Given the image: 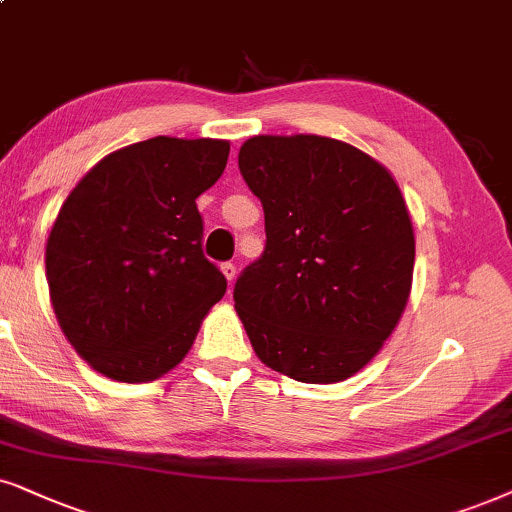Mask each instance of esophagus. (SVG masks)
I'll return each instance as SVG.
<instances>
[{"mask_svg":"<svg viewBox=\"0 0 512 512\" xmlns=\"http://www.w3.org/2000/svg\"><path fill=\"white\" fill-rule=\"evenodd\" d=\"M222 274L226 276V281H234V278H236V274H238V271H236V264L234 262H224L222 264Z\"/></svg>","mask_w":512,"mask_h":512,"instance_id":"34e87169","label":"esophagus"}]
</instances>
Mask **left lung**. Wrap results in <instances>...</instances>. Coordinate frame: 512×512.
<instances>
[{
	"instance_id": "8db88e82",
	"label": "left lung",
	"mask_w": 512,
	"mask_h": 512,
	"mask_svg": "<svg viewBox=\"0 0 512 512\" xmlns=\"http://www.w3.org/2000/svg\"><path fill=\"white\" fill-rule=\"evenodd\" d=\"M238 167L267 231L234 288L252 349L300 383L352 378L409 302L416 238L397 181L368 153L316 134L252 137Z\"/></svg>"
}]
</instances>
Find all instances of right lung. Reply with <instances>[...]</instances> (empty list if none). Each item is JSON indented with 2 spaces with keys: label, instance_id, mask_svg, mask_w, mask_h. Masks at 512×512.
Instances as JSON below:
<instances>
[{
  "label": "right lung",
  "instance_id": "right-lung-1",
  "mask_svg": "<svg viewBox=\"0 0 512 512\" xmlns=\"http://www.w3.org/2000/svg\"><path fill=\"white\" fill-rule=\"evenodd\" d=\"M229 141L153 137L77 181L47 241L54 314L75 352L118 383H151L189 354L226 293L203 255L196 198L222 177Z\"/></svg>",
  "mask_w": 512,
  "mask_h": 512
}]
</instances>
